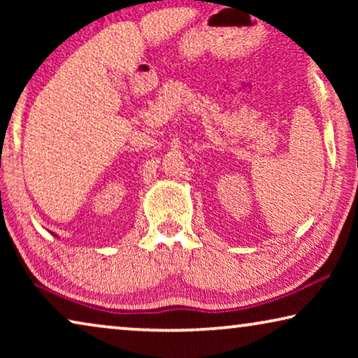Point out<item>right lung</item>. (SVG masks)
Segmentation results:
<instances>
[{"label":"right lung","instance_id":"1","mask_svg":"<svg viewBox=\"0 0 358 358\" xmlns=\"http://www.w3.org/2000/svg\"><path fill=\"white\" fill-rule=\"evenodd\" d=\"M55 238H57V234H55Z\"/></svg>","mask_w":358,"mask_h":358}]
</instances>
